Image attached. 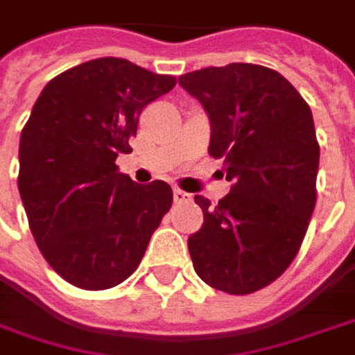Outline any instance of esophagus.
Wrapping results in <instances>:
<instances>
[{
  "mask_svg": "<svg viewBox=\"0 0 355 355\" xmlns=\"http://www.w3.org/2000/svg\"><path fill=\"white\" fill-rule=\"evenodd\" d=\"M173 200H175V202H191L193 197H191L189 193H184V191H178V189H175V191H173Z\"/></svg>",
  "mask_w": 355,
  "mask_h": 355,
  "instance_id": "esophagus-1",
  "label": "esophagus"
}]
</instances>
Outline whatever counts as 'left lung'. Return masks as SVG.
<instances>
[{
    "label": "left lung",
    "instance_id": "obj_1",
    "mask_svg": "<svg viewBox=\"0 0 355 355\" xmlns=\"http://www.w3.org/2000/svg\"><path fill=\"white\" fill-rule=\"evenodd\" d=\"M211 122L209 155L231 180L217 207L195 197L202 227L189 237L197 275L245 295L275 282L295 259L315 207L320 146L313 116L282 73L229 64L182 73Z\"/></svg>",
    "mask_w": 355,
    "mask_h": 355
}]
</instances>
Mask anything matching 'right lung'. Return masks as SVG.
Masks as SVG:
<instances>
[{"instance_id":"1","label":"right lung","mask_w":355,"mask_h":355,"mask_svg":"<svg viewBox=\"0 0 355 355\" xmlns=\"http://www.w3.org/2000/svg\"><path fill=\"white\" fill-rule=\"evenodd\" d=\"M175 76L98 58L55 76L19 138L17 189L42 255L68 283L108 289L130 277L173 205L164 180L136 184L116 158L132 153L138 116Z\"/></svg>"}]
</instances>
